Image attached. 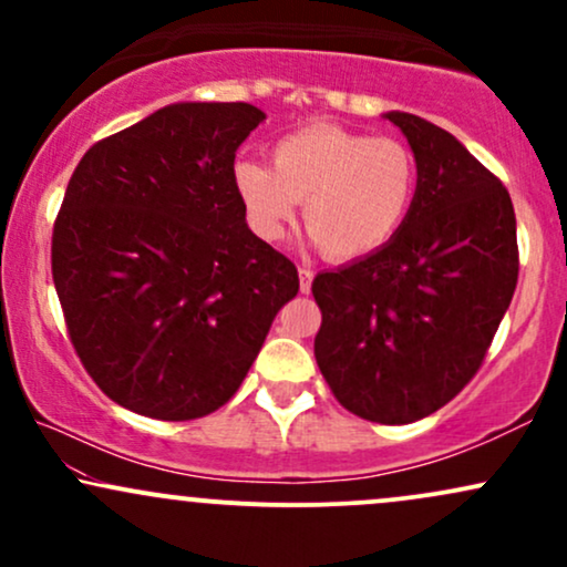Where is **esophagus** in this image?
<instances>
[{
  "label": "esophagus",
  "instance_id": "1",
  "mask_svg": "<svg viewBox=\"0 0 567 567\" xmlns=\"http://www.w3.org/2000/svg\"><path fill=\"white\" fill-rule=\"evenodd\" d=\"M298 277H301V292H309L311 290V279H315V269H309V266H301V269H298Z\"/></svg>",
  "mask_w": 567,
  "mask_h": 567
}]
</instances>
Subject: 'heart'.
<instances>
[{
    "mask_svg": "<svg viewBox=\"0 0 567 567\" xmlns=\"http://www.w3.org/2000/svg\"><path fill=\"white\" fill-rule=\"evenodd\" d=\"M271 162H239L234 186L258 237L275 243L303 202V226L336 261H354L392 243L419 188V162L408 143L311 125L285 135Z\"/></svg>",
    "mask_w": 567,
    "mask_h": 567,
    "instance_id": "obj_1",
    "label": "heart"
}]
</instances>
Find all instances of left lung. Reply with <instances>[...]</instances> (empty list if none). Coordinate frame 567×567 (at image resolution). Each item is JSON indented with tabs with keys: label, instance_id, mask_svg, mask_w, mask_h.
I'll return each mask as SVG.
<instances>
[{
	"label": "left lung",
	"instance_id": "1",
	"mask_svg": "<svg viewBox=\"0 0 567 567\" xmlns=\"http://www.w3.org/2000/svg\"><path fill=\"white\" fill-rule=\"evenodd\" d=\"M419 162L392 243L311 282L322 311L315 357L349 413L413 424L483 365L514 288L517 220L504 184L421 116L389 112Z\"/></svg>",
	"mask_w": 567,
	"mask_h": 567
}]
</instances>
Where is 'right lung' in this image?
Masks as SVG:
<instances>
[{"label": "right lung", "mask_w": 567, "mask_h": 567, "mask_svg": "<svg viewBox=\"0 0 567 567\" xmlns=\"http://www.w3.org/2000/svg\"><path fill=\"white\" fill-rule=\"evenodd\" d=\"M266 114L173 103L93 143L53 226V282L90 379L116 405L192 421L231 400L298 292L245 224L234 157Z\"/></svg>", "instance_id": "right-lung-1"}]
</instances>
